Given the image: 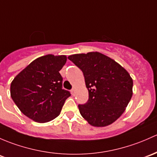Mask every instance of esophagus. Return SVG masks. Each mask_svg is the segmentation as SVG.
<instances>
[{"mask_svg": "<svg viewBox=\"0 0 157 157\" xmlns=\"http://www.w3.org/2000/svg\"><path fill=\"white\" fill-rule=\"evenodd\" d=\"M71 92L72 95H74V94H75V89H72V90H71Z\"/></svg>", "mask_w": 157, "mask_h": 157, "instance_id": "esophagus-1", "label": "esophagus"}]
</instances>
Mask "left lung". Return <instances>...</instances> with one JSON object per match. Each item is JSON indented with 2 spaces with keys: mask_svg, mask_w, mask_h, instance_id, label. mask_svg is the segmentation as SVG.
Listing matches in <instances>:
<instances>
[{
  "mask_svg": "<svg viewBox=\"0 0 157 157\" xmlns=\"http://www.w3.org/2000/svg\"><path fill=\"white\" fill-rule=\"evenodd\" d=\"M83 71L89 99L79 105L81 116L96 127L116 121L132 96L133 81L124 67L98 52L74 54L67 57Z\"/></svg>",
  "mask_w": 157,
  "mask_h": 157,
  "instance_id": "1",
  "label": "left lung"
}]
</instances>
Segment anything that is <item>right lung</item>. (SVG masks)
Masks as SVG:
<instances>
[{"instance_id": "1", "label": "right lung", "mask_w": 157, "mask_h": 157, "mask_svg": "<svg viewBox=\"0 0 157 157\" xmlns=\"http://www.w3.org/2000/svg\"><path fill=\"white\" fill-rule=\"evenodd\" d=\"M66 56H44L36 59L16 76L10 85L11 98L23 114L37 123L57 117L71 96L62 89L59 71Z\"/></svg>"}]
</instances>
